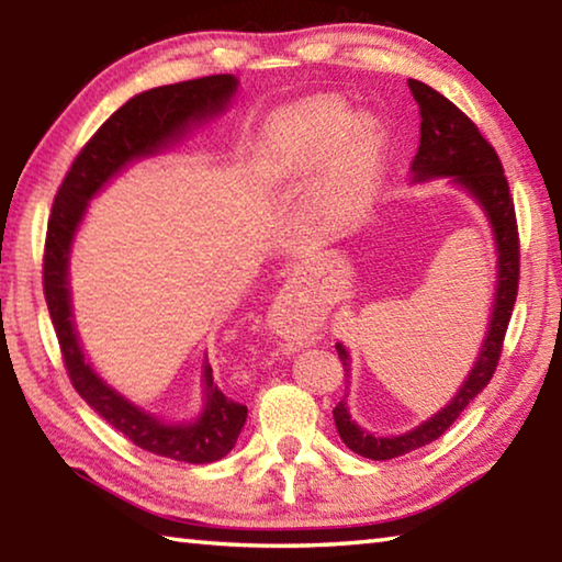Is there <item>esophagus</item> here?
<instances>
[{"instance_id": "34e87169", "label": "esophagus", "mask_w": 562, "mask_h": 562, "mask_svg": "<svg viewBox=\"0 0 562 562\" xmlns=\"http://www.w3.org/2000/svg\"><path fill=\"white\" fill-rule=\"evenodd\" d=\"M302 274H304V268H300L297 272H294V278H292V280H302ZM290 297H292V292H290Z\"/></svg>"}]
</instances>
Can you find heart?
<instances>
[{
	"label": "heart",
	"instance_id": "b5f03b06",
	"mask_svg": "<svg viewBox=\"0 0 562 562\" xmlns=\"http://www.w3.org/2000/svg\"><path fill=\"white\" fill-rule=\"evenodd\" d=\"M386 128L372 111H351L341 97H312L278 113L262 133L258 173L265 186H288L319 170L327 203L351 201L382 173Z\"/></svg>",
	"mask_w": 562,
	"mask_h": 562
}]
</instances>
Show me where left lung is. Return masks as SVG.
<instances>
[{
  "label": "left lung",
  "mask_w": 562,
  "mask_h": 562,
  "mask_svg": "<svg viewBox=\"0 0 562 562\" xmlns=\"http://www.w3.org/2000/svg\"><path fill=\"white\" fill-rule=\"evenodd\" d=\"M408 89H412V97L418 103V116H422V140H418V154L412 164V183L449 178V186L463 190L481 207L491 227L493 247H496V288H493L486 337L481 341L471 372L456 389L451 402L443 404L439 412L424 418L414 429L382 436L364 429L349 414L347 398H341L335 406L331 414H335L339 439L347 443V449L372 461H389L396 459V456L412 453L439 439L443 431H449V426L486 389L493 372H496L503 337H506L510 312L518 294L520 258L516 211H513L508 180L503 176L496 150L481 136L473 121L463 116L449 99L441 97L429 83L408 79ZM337 355L345 364V379L349 384L351 355L341 341H337Z\"/></svg>",
  "instance_id": "1"
}]
</instances>
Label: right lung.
<instances>
[{
	"label": "right lung",
	"mask_w": 562,
	"mask_h": 562,
	"mask_svg": "<svg viewBox=\"0 0 562 562\" xmlns=\"http://www.w3.org/2000/svg\"><path fill=\"white\" fill-rule=\"evenodd\" d=\"M237 87V76L217 74L148 89L128 99L76 156L54 198L46 233L44 294L74 389L103 422L140 449L186 463H213L231 453L245 426L247 406L217 389L207 357L201 367L203 406L190 418L173 422L148 412L111 386L93 369L76 331L69 280L71 252L93 198L128 166L168 154L195 128L221 119L231 109Z\"/></svg>",
	"instance_id": "right-lung-1"
}]
</instances>
